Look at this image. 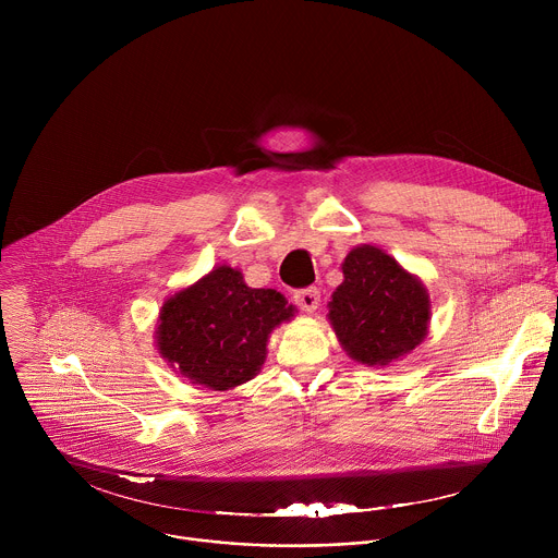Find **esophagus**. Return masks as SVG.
<instances>
[{"instance_id":"1","label":"esophagus","mask_w":558,"mask_h":558,"mask_svg":"<svg viewBox=\"0 0 558 558\" xmlns=\"http://www.w3.org/2000/svg\"><path fill=\"white\" fill-rule=\"evenodd\" d=\"M295 304L302 308V311H306V313H311V311H315L317 306H320V291H317L315 287H306V289H300V291H295Z\"/></svg>"}]
</instances>
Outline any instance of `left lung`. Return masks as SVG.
<instances>
[{
  "label": "left lung",
  "mask_w": 558,
  "mask_h": 558,
  "mask_svg": "<svg viewBox=\"0 0 558 558\" xmlns=\"http://www.w3.org/2000/svg\"><path fill=\"white\" fill-rule=\"evenodd\" d=\"M342 271L329 320L347 353L368 366L411 353L428 331L430 300L424 284L371 245L353 250Z\"/></svg>",
  "instance_id": "left-lung-1"
}]
</instances>
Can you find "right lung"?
Here are the masks:
<instances>
[{
    "label": "right lung",
    "mask_w": 558,
    "mask_h": 558,
    "mask_svg": "<svg viewBox=\"0 0 558 558\" xmlns=\"http://www.w3.org/2000/svg\"><path fill=\"white\" fill-rule=\"evenodd\" d=\"M293 317V304L274 289H252L243 274L218 267L163 304L158 351L214 390L250 381L265 362L276 325Z\"/></svg>",
    "instance_id": "obj_1"
}]
</instances>
